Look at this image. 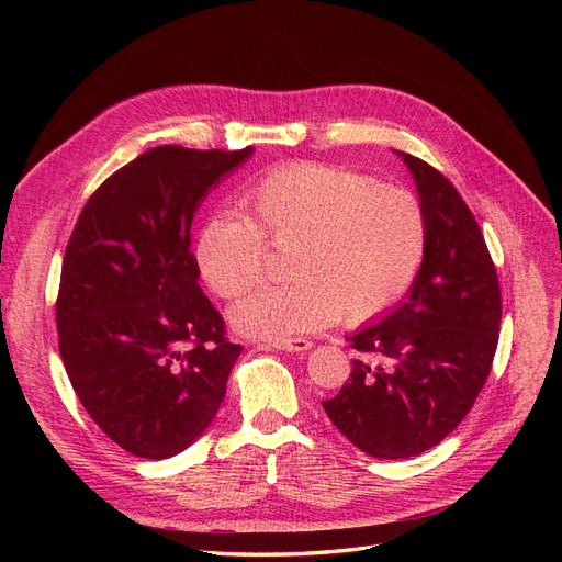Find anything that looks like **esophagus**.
<instances>
[{
	"instance_id": "34e87169",
	"label": "esophagus",
	"mask_w": 562,
	"mask_h": 562,
	"mask_svg": "<svg viewBox=\"0 0 562 562\" xmlns=\"http://www.w3.org/2000/svg\"><path fill=\"white\" fill-rule=\"evenodd\" d=\"M262 349H281V351H307L312 349V339L307 337H291V339H279V342H271V345H258Z\"/></svg>"
}]
</instances>
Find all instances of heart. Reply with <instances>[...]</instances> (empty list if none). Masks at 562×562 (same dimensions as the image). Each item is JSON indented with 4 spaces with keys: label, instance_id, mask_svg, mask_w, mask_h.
I'll use <instances>...</instances> for the list:
<instances>
[{
    "label": "heart",
    "instance_id": "heart-1",
    "mask_svg": "<svg viewBox=\"0 0 562 562\" xmlns=\"http://www.w3.org/2000/svg\"><path fill=\"white\" fill-rule=\"evenodd\" d=\"M252 217L209 220L196 239L201 277L220 297L260 283L271 248L291 250L293 281L265 285L234 304L244 335L285 339L333 321L361 326L411 291L427 258V209L405 187L323 164L267 173L246 196Z\"/></svg>",
    "mask_w": 562,
    "mask_h": 562
}]
</instances>
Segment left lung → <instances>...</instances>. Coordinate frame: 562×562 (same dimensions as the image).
<instances>
[{"instance_id":"8db88e82","label":"left lung","mask_w":562,"mask_h":562,"mask_svg":"<svg viewBox=\"0 0 562 562\" xmlns=\"http://www.w3.org/2000/svg\"><path fill=\"white\" fill-rule=\"evenodd\" d=\"M429 217L427 258L384 321L347 337L359 359L323 411L370 457L438 446L467 417L497 351L502 293L483 232L454 184L401 151Z\"/></svg>"}]
</instances>
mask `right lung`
<instances>
[{
    "mask_svg": "<svg viewBox=\"0 0 562 562\" xmlns=\"http://www.w3.org/2000/svg\"><path fill=\"white\" fill-rule=\"evenodd\" d=\"M252 147L161 145L89 196L65 248L58 349L81 405L126 452L166 459L213 422L241 345L199 288L192 220Z\"/></svg>",
    "mask_w": 562,
    "mask_h": 562,
    "instance_id": "obj_1",
    "label": "right lung"
}]
</instances>
